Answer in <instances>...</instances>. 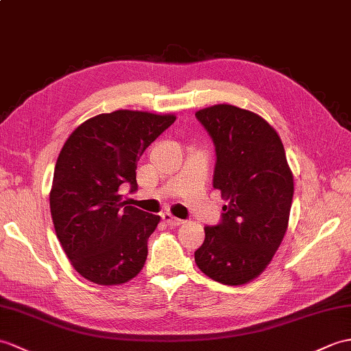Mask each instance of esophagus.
Listing matches in <instances>:
<instances>
[{
	"instance_id": "esophagus-1",
	"label": "esophagus",
	"mask_w": 351,
	"mask_h": 351,
	"mask_svg": "<svg viewBox=\"0 0 351 351\" xmlns=\"http://www.w3.org/2000/svg\"><path fill=\"white\" fill-rule=\"evenodd\" d=\"M161 218H162V221L166 223V226H170V227H178V226L184 224V219H179V218H176V217H173V215H170V214H167V213L162 214Z\"/></svg>"
}]
</instances>
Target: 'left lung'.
I'll list each match as a JSON object with an SVG mask.
<instances>
[{"label":"left lung","mask_w":351,"mask_h":351,"mask_svg":"<svg viewBox=\"0 0 351 351\" xmlns=\"http://www.w3.org/2000/svg\"><path fill=\"white\" fill-rule=\"evenodd\" d=\"M215 146L213 185L227 200L219 223L205 227L195 265L227 286L254 280L287 230L293 176L280 136L256 113L217 104L195 113Z\"/></svg>","instance_id":"8db88e82"}]
</instances>
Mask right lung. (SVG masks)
Here are the masks:
<instances>
[{
    "mask_svg": "<svg viewBox=\"0 0 351 351\" xmlns=\"http://www.w3.org/2000/svg\"><path fill=\"white\" fill-rule=\"evenodd\" d=\"M173 115L117 110L80 124L56 160L51 214L73 267L100 286L127 282L141 272L160 217L122 202L137 189V161L175 122Z\"/></svg>",
    "mask_w": 351,
    "mask_h": 351,
    "instance_id": "obj_1",
    "label": "right lung"
}]
</instances>
